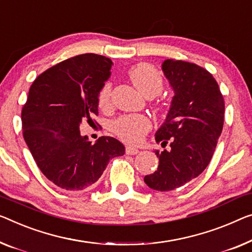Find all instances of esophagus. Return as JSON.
<instances>
[{
  "label": "esophagus",
  "mask_w": 252,
  "mask_h": 252,
  "mask_svg": "<svg viewBox=\"0 0 252 252\" xmlns=\"http://www.w3.org/2000/svg\"><path fill=\"white\" fill-rule=\"evenodd\" d=\"M126 153L127 154V155H137V154L139 153V149L134 148V147H131V146H126Z\"/></svg>",
  "instance_id": "obj_1"
}]
</instances>
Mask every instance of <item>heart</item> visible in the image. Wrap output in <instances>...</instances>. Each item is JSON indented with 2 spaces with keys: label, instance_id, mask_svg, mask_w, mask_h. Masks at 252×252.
<instances>
[{
  "label": "heart",
  "instance_id": "b5f03b06",
  "mask_svg": "<svg viewBox=\"0 0 252 252\" xmlns=\"http://www.w3.org/2000/svg\"><path fill=\"white\" fill-rule=\"evenodd\" d=\"M129 76L132 84L134 85L142 95L155 97L162 92L163 78L155 67L149 64L134 65L129 71ZM112 87L110 84H106L102 88L98 96L99 107L106 108L111 105ZM152 127L147 116L141 114L125 115L116 120L112 126L114 133L123 141L129 144H139Z\"/></svg>",
  "mask_w": 252,
  "mask_h": 252
}]
</instances>
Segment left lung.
Masks as SVG:
<instances>
[{
  "mask_svg": "<svg viewBox=\"0 0 252 252\" xmlns=\"http://www.w3.org/2000/svg\"><path fill=\"white\" fill-rule=\"evenodd\" d=\"M162 70L174 96L155 140L170 142L171 148L155 150L158 167L144 181L153 190L171 191L207 167L222 133L225 106L219 85L204 67L168 59Z\"/></svg>",
  "mask_w": 252,
  "mask_h": 252,
  "instance_id": "1",
  "label": "left lung"
}]
</instances>
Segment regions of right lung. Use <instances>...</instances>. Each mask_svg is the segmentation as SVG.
<instances>
[{
    "label": "right lung",
    "instance_id": "add662e5",
    "mask_svg": "<svg viewBox=\"0 0 252 252\" xmlns=\"http://www.w3.org/2000/svg\"><path fill=\"white\" fill-rule=\"evenodd\" d=\"M111 59L81 54L50 67L30 86L21 121L26 144L42 173L55 186L79 191L100 178L111 158L125 155L122 142L80 134L81 122L98 114V96L111 76Z\"/></svg>",
    "mask_w": 252,
    "mask_h": 252
}]
</instances>
